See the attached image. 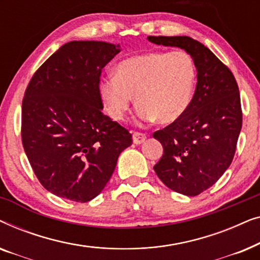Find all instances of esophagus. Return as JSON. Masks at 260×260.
<instances>
[{"mask_svg": "<svg viewBox=\"0 0 260 260\" xmlns=\"http://www.w3.org/2000/svg\"><path fill=\"white\" fill-rule=\"evenodd\" d=\"M133 140L135 144H142L145 140H147V135L143 133H140V131H134Z\"/></svg>", "mask_w": 260, "mask_h": 260, "instance_id": "1", "label": "esophagus"}]
</instances>
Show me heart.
<instances>
[{
  "label": "heart",
  "mask_w": 260,
  "mask_h": 260,
  "mask_svg": "<svg viewBox=\"0 0 260 260\" xmlns=\"http://www.w3.org/2000/svg\"><path fill=\"white\" fill-rule=\"evenodd\" d=\"M194 81L195 66L188 53L150 52L117 63L115 76L99 81V93L113 119L125 117L134 94L142 119L172 123L189 106Z\"/></svg>",
  "instance_id": "heart-1"
}]
</instances>
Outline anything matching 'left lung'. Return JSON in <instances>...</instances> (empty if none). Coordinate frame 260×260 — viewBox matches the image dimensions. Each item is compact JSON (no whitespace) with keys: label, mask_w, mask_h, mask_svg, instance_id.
Listing matches in <instances>:
<instances>
[{"label":"left lung","mask_w":260,"mask_h":260,"mask_svg":"<svg viewBox=\"0 0 260 260\" xmlns=\"http://www.w3.org/2000/svg\"><path fill=\"white\" fill-rule=\"evenodd\" d=\"M156 45L190 54L198 83L186 112L152 134L163 145L154 166L159 180L177 193L195 197L212 187L233 161L243 125L239 88L233 73L189 37H148Z\"/></svg>","instance_id":"8db88e82"}]
</instances>
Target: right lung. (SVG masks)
Wrapping results in <instances>:
<instances>
[{
    "label": "right lung",
    "mask_w": 260,
    "mask_h": 260,
    "mask_svg": "<svg viewBox=\"0 0 260 260\" xmlns=\"http://www.w3.org/2000/svg\"><path fill=\"white\" fill-rule=\"evenodd\" d=\"M119 45L71 41L39 67L22 101L21 138L35 176L48 191L87 202L109 182L129 130L102 112V70Z\"/></svg>",
    "instance_id": "add662e5"
}]
</instances>
